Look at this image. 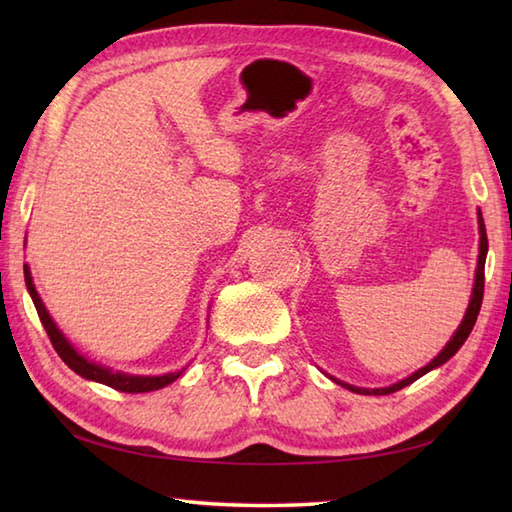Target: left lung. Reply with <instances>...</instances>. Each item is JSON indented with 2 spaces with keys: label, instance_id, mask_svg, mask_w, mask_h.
Masks as SVG:
<instances>
[{
  "label": "left lung",
  "instance_id": "8db88e82",
  "mask_svg": "<svg viewBox=\"0 0 512 512\" xmlns=\"http://www.w3.org/2000/svg\"><path fill=\"white\" fill-rule=\"evenodd\" d=\"M477 224H480V255H477V270H475V284H473V295H471V301H469V308H466V314L464 319L460 323V328L455 330V334L451 336V341L447 343V347L433 358V361L429 365H424L422 369H418L416 374H411L409 378L400 380V383L396 385H389V387H383V389H363V387H354V385H347V383H341V380H336V383L347 387L350 391H356V394H365V396H387V394H394V391L402 389L411 385L413 380H418L420 376H424L427 372H431V369H436L440 365H444L449 361V358L460 350V347L464 345V341L469 339V334L473 330V325L477 321V314H480V308H482V299H484V264H486V253H488V237H486V226H484V217L482 213L477 211Z\"/></svg>",
  "mask_w": 512,
  "mask_h": 512
}]
</instances>
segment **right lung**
Instances as JSON below:
<instances>
[{
  "label": "right lung",
  "mask_w": 512,
  "mask_h": 512,
  "mask_svg": "<svg viewBox=\"0 0 512 512\" xmlns=\"http://www.w3.org/2000/svg\"><path fill=\"white\" fill-rule=\"evenodd\" d=\"M24 277H26V288L32 297V303H35L39 319L43 323V328H46L48 336H50V343L57 354L61 356V361L68 365L72 372H76L83 378L94 380V383H103L107 387H112L116 391H125V394H145V391H156L171 385L173 380L180 378L182 372H173V374H162V376H134V374H123V372H112L110 367H103V365H96L92 361H88L83 354H79L70 345V341L65 339L63 332L57 328V323L52 321V317L48 314L46 306H43L41 297L37 295V288L32 284V275H30V268L24 266Z\"/></svg>",
  "instance_id": "obj_1"
}]
</instances>
